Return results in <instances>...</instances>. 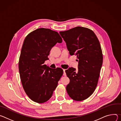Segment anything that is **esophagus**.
Instances as JSON below:
<instances>
[{"label":"esophagus","instance_id":"1","mask_svg":"<svg viewBox=\"0 0 121 121\" xmlns=\"http://www.w3.org/2000/svg\"><path fill=\"white\" fill-rule=\"evenodd\" d=\"M63 75L66 76V73H65V69H63Z\"/></svg>","mask_w":121,"mask_h":121}]
</instances>
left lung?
<instances>
[{"instance_id": "left-lung-1", "label": "left lung", "mask_w": 121, "mask_h": 121, "mask_svg": "<svg viewBox=\"0 0 121 121\" xmlns=\"http://www.w3.org/2000/svg\"><path fill=\"white\" fill-rule=\"evenodd\" d=\"M71 55H75L78 70L70 68L66 75L70 83L66 90L70 97L76 101L89 97L98 84L103 62V54L99 40L91 30L77 26L60 32Z\"/></svg>"}]
</instances>
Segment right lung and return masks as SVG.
I'll return each mask as SVG.
<instances>
[{"label":"right lung","mask_w":121,"mask_h":121,"mask_svg":"<svg viewBox=\"0 0 121 121\" xmlns=\"http://www.w3.org/2000/svg\"><path fill=\"white\" fill-rule=\"evenodd\" d=\"M62 41L58 32L44 28L31 32L24 40L19 61L20 76L26 95L35 102L49 99L63 75L62 69H51L44 64L51 48Z\"/></svg>","instance_id":"add662e5"}]
</instances>
